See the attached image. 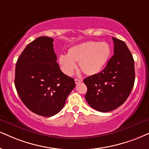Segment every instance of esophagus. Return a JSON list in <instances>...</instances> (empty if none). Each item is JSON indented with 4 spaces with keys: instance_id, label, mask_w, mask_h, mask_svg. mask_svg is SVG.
<instances>
[{
    "instance_id": "obj_1",
    "label": "esophagus",
    "mask_w": 149,
    "mask_h": 149,
    "mask_svg": "<svg viewBox=\"0 0 149 149\" xmlns=\"http://www.w3.org/2000/svg\"><path fill=\"white\" fill-rule=\"evenodd\" d=\"M74 81H75V84H78L81 83V82L83 81V80H82V79H75Z\"/></svg>"
}]
</instances>
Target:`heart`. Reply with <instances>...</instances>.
Returning <instances> with one entry per match:
<instances>
[{
	"instance_id": "1",
	"label": "heart",
	"mask_w": 149,
	"mask_h": 149,
	"mask_svg": "<svg viewBox=\"0 0 149 149\" xmlns=\"http://www.w3.org/2000/svg\"><path fill=\"white\" fill-rule=\"evenodd\" d=\"M111 47L106 42L88 41L72 47L67 55L58 56V64L64 74L71 76L76 69V63L87 75L98 74L107 63L111 56Z\"/></svg>"
}]
</instances>
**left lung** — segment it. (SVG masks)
Segmentation results:
<instances>
[{
    "label": "left lung",
    "instance_id": "1",
    "mask_svg": "<svg viewBox=\"0 0 149 149\" xmlns=\"http://www.w3.org/2000/svg\"><path fill=\"white\" fill-rule=\"evenodd\" d=\"M114 55L101 72L84 80L87 86L86 100L92 108L106 113L122 105L135 82L134 60L127 45L113 37Z\"/></svg>",
    "mask_w": 149,
    "mask_h": 149
}]
</instances>
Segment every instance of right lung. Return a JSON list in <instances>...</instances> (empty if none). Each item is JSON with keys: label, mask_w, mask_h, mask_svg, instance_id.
Instances as JSON below:
<instances>
[{"label": "right lung", "mask_w": 149, "mask_h": 149, "mask_svg": "<svg viewBox=\"0 0 149 149\" xmlns=\"http://www.w3.org/2000/svg\"><path fill=\"white\" fill-rule=\"evenodd\" d=\"M54 39L41 36L31 42L16 64L15 87L20 98L33 113L43 117L57 114L75 87L73 78L56 63Z\"/></svg>", "instance_id": "add662e5"}]
</instances>
